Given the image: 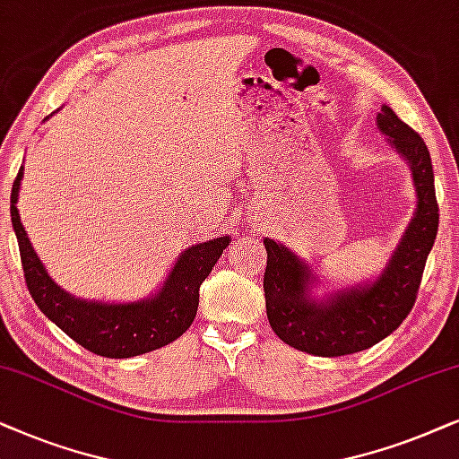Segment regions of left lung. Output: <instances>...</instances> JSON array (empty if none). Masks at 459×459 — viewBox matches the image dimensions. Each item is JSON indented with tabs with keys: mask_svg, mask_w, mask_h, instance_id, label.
<instances>
[{
	"mask_svg": "<svg viewBox=\"0 0 459 459\" xmlns=\"http://www.w3.org/2000/svg\"><path fill=\"white\" fill-rule=\"evenodd\" d=\"M377 127L411 166L418 197L411 222L380 277L316 300L310 296L316 277L307 262L281 243L264 239L268 323L285 344L316 357L361 352L393 333L411 313L426 258L437 239L438 204L429 146L390 107L377 113Z\"/></svg>",
	"mask_w": 459,
	"mask_h": 459,
	"instance_id": "1",
	"label": "left lung"
}]
</instances>
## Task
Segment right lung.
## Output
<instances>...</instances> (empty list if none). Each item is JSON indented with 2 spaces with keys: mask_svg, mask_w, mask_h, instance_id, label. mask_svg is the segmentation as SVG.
I'll return each instance as SVG.
<instances>
[{
  "mask_svg": "<svg viewBox=\"0 0 459 459\" xmlns=\"http://www.w3.org/2000/svg\"><path fill=\"white\" fill-rule=\"evenodd\" d=\"M21 180L22 168L12 185L10 216L21 249L24 281L41 313L69 338L100 357L130 359L168 346L191 327L199 307V287L229 246V237L197 243L182 252L161 290L146 300L126 304L79 300L54 283L30 246L16 207Z\"/></svg>",
  "mask_w": 459,
  "mask_h": 459,
  "instance_id": "1",
  "label": "right lung"
}]
</instances>
